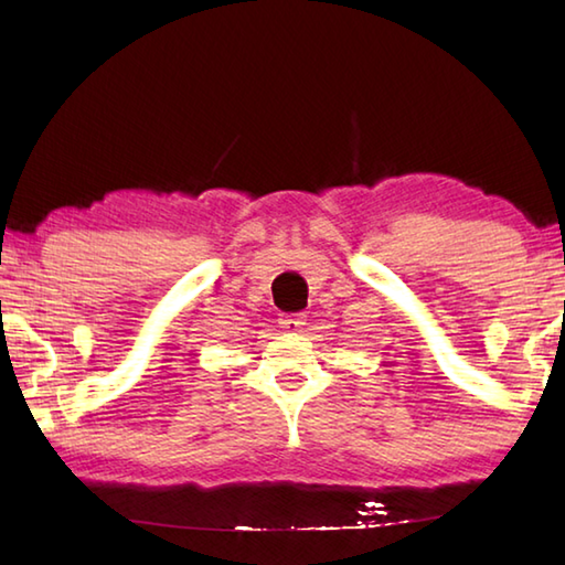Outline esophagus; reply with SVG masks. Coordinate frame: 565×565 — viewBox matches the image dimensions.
<instances>
[{
	"label": "esophagus",
	"instance_id": "1",
	"mask_svg": "<svg viewBox=\"0 0 565 565\" xmlns=\"http://www.w3.org/2000/svg\"><path fill=\"white\" fill-rule=\"evenodd\" d=\"M279 326H281L284 330H289V332H298V330H301V328L306 326V316H303V313H289V316H281Z\"/></svg>",
	"mask_w": 565,
	"mask_h": 565
}]
</instances>
